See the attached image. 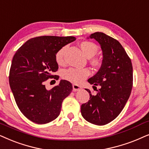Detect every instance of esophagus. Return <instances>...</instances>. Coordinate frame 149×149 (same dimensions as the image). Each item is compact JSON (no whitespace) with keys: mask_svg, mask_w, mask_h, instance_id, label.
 Listing matches in <instances>:
<instances>
[{"mask_svg":"<svg viewBox=\"0 0 149 149\" xmlns=\"http://www.w3.org/2000/svg\"><path fill=\"white\" fill-rule=\"evenodd\" d=\"M81 88H82L81 86H79V85H77V84L72 85V89L74 91H79V90H80Z\"/></svg>","mask_w":149,"mask_h":149,"instance_id":"obj_1","label":"esophagus"}]
</instances>
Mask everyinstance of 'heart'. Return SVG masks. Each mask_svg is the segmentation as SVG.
<instances>
[{
  "mask_svg": "<svg viewBox=\"0 0 149 149\" xmlns=\"http://www.w3.org/2000/svg\"><path fill=\"white\" fill-rule=\"evenodd\" d=\"M81 49L85 55L88 57H91L90 63L95 68H99L102 65V61L98 57L92 58L96 55L98 51V47L96 44L90 41H82L79 44ZM65 47H62L57 52L55 55V61L58 65H63L65 64L64 53ZM90 74V71L88 68H70L63 70L61 73V77L65 80L68 81L74 84H80Z\"/></svg>",
  "mask_w": 149,
  "mask_h": 149,
  "instance_id": "b5f03b06",
  "label": "heart"
}]
</instances>
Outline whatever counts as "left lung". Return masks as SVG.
<instances>
[{"label":"left lung","mask_w":149,"mask_h":149,"mask_svg":"<svg viewBox=\"0 0 149 149\" xmlns=\"http://www.w3.org/2000/svg\"><path fill=\"white\" fill-rule=\"evenodd\" d=\"M90 38L100 44L103 59L100 70L88 81L99 86L100 89L95 95L86 89L90 100L82 104L81 113L89 123L105 125L120 114L129 99L133 87L132 63L124 48L114 38L101 32L94 33Z\"/></svg>","instance_id":"8db88e82"}]
</instances>
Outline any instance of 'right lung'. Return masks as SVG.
<instances>
[{
  "mask_svg": "<svg viewBox=\"0 0 149 149\" xmlns=\"http://www.w3.org/2000/svg\"><path fill=\"white\" fill-rule=\"evenodd\" d=\"M74 37L39 36L26 41L13 55L9 81L15 103L22 114L37 124H46L59 115L63 100L71 93L72 86L66 80L51 90L45 81L59 79L55 55Z\"/></svg>",
  "mask_w": 149,
  "mask_h": 149,
  "instance_id": "obj_1",
  "label": "right lung"
}]
</instances>
